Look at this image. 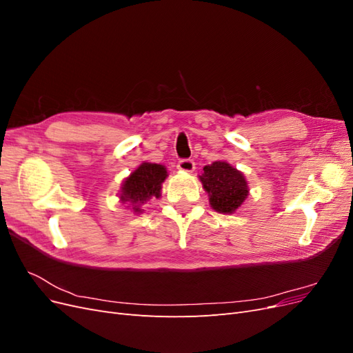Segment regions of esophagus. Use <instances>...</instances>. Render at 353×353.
<instances>
[{
    "label": "esophagus",
    "mask_w": 353,
    "mask_h": 353,
    "mask_svg": "<svg viewBox=\"0 0 353 353\" xmlns=\"http://www.w3.org/2000/svg\"><path fill=\"white\" fill-rule=\"evenodd\" d=\"M194 168H196V165L191 159H183V160H179V162H178V169L181 170V172H188L190 174V172H193Z\"/></svg>",
    "instance_id": "1"
}]
</instances>
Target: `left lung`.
<instances>
[{
  "instance_id": "1",
  "label": "left lung",
  "mask_w": 353,
  "mask_h": 353,
  "mask_svg": "<svg viewBox=\"0 0 353 353\" xmlns=\"http://www.w3.org/2000/svg\"><path fill=\"white\" fill-rule=\"evenodd\" d=\"M199 179L209 196L210 208L222 215L236 213L249 196L245 176L225 160L206 165Z\"/></svg>"
}]
</instances>
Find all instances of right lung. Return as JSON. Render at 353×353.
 <instances>
[{
  "label": "right lung",
  "instance_id": "obj_1",
  "mask_svg": "<svg viewBox=\"0 0 353 353\" xmlns=\"http://www.w3.org/2000/svg\"><path fill=\"white\" fill-rule=\"evenodd\" d=\"M168 178L163 165L143 162L130 176H126L121 187L119 199L126 203L134 213H141V206L152 199L162 196V184Z\"/></svg>",
  "mask_w": 353,
  "mask_h": 353
}]
</instances>
